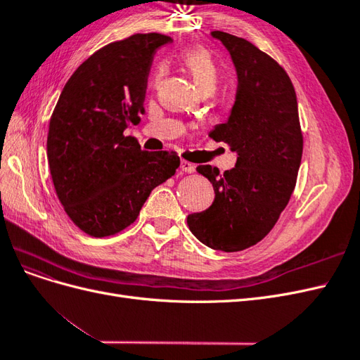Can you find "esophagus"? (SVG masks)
I'll return each instance as SVG.
<instances>
[{"label":"esophagus","instance_id":"obj_1","mask_svg":"<svg viewBox=\"0 0 360 360\" xmlns=\"http://www.w3.org/2000/svg\"><path fill=\"white\" fill-rule=\"evenodd\" d=\"M180 168H181V171L188 172V174H192V172L195 171V165H193V163L188 162V160H181V163H180Z\"/></svg>","mask_w":360,"mask_h":360}]
</instances>
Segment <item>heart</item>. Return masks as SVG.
<instances>
[{"mask_svg":"<svg viewBox=\"0 0 360 360\" xmlns=\"http://www.w3.org/2000/svg\"><path fill=\"white\" fill-rule=\"evenodd\" d=\"M181 61L191 72L200 91H214L217 79H219V68H217V64L209 51L200 46L189 48L183 52Z\"/></svg>","mask_w":360,"mask_h":360,"instance_id":"heart-1","label":"heart"}]
</instances>
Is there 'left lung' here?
Returning <instances> with one entry per match:
<instances>
[{"instance_id":"left-lung-1","label":"left lung","mask_w":360,"mask_h":360,"mask_svg":"<svg viewBox=\"0 0 360 360\" xmlns=\"http://www.w3.org/2000/svg\"><path fill=\"white\" fill-rule=\"evenodd\" d=\"M230 52L237 70L231 115L210 138L237 151V163L224 174L212 165L197 171L210 180L209 209L188 216L192 234L216 250L238 252L271 231L296 188L303 153L297 97L290 76L252 43L212 31Z\"/></svg>"}]
</instances>
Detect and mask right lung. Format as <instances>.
Instances as JSON below:
<instances>
[{"label": "right lung", "instance_id": "add662e5", "mask_svg": "<svg viewBox=\"0 0 360 360\" xmlns=\"http://www.w3.org/2000/svg\"><path fill=\"white\" fill-rule=\"evenodd\" d=\"M171 40L136 32L96 51L53 108L46 143L53 188L70 221L91 237L134 224L151 191L180 167L176 151H147L124 135L146 114L151 61Z\"/></svg>", "mask_w": 360, "mask_h": 360}]
</instances>
